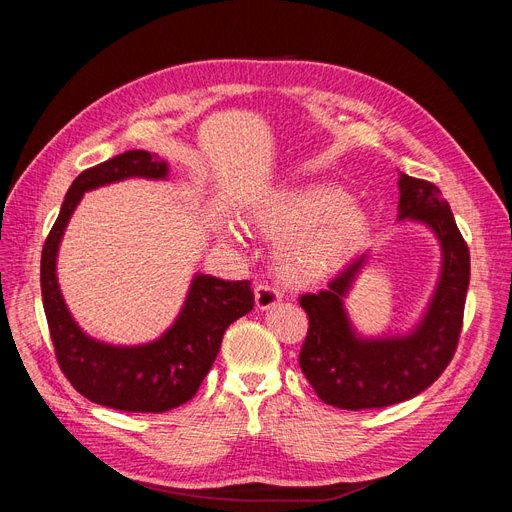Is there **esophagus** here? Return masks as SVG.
Wrapping results in <instances>:
<instances>
[{
	"instance_id": "34e87169",
	"label": "esophagus",
	"mask_w": 512,
	"mask_h": 512,
	"mask_svg": "<svg viewBox=\"0 0 512 512\" xmlns=\"http://www.w3.org/2000/svg\"><path fill=\"white\" fill-rule=\"evenodd\" d=\"M254 297H256V307L262 309V312H265V309H273L277 303L282 301L280 290H275L269 284H258L254 290Z\"/></svg>"
}]
</instances>
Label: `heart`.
I'll list each match as a JSON object with an SVG mask.
<instances>
[{
  "instance_id": "heart-1",
  "label": "heart",
  "mask_w": 512,
  "mask_h": 512,
  "mask_svg": "<svg viewBox=\"0 0 512 512\" xmlns=\"http://www.w3.org/2000/svg\"><path fill=\"white\" fill-rule=\"evenodd\" d=\"M256 226L284 237L277 262L294 284H318L346 265L367 235V215L331 183L275 192L254 209Z\"/></svg>"
}]
</instances>
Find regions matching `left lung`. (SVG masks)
Listing matches in <instances>:
<instances>
[{
    "mask_svg": "<svg viewBox=\"0 0 512 512\" xmlns=\"http://www.w3.org/2000/svg\"><path fill=\"white\" fill-rule=\"evenodd\" d=\"M399 220L421 222L442 247V271L423 320L408 335L365 339L348 320L344 299L367 252L329 282L303 294L309 329L299 365L324 404L344 410L386 408L423 393L451 363L463 327L470 284V250L438 185L399 177Z\"/></svg>",
    "mask_w": 512,
    "mask_h": 512,
    "instance_id": "1",
    "label": "left lung"
}]
</instances>
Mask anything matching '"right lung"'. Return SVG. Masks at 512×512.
<instances>
[{"instance_id":"1","label":"right lung","mask_w":512,"mask_h":512,"mask_svg":"<svg viewBox=\"0 0 512 512\" xmlns=\"http://www.w3.org/2000/svg\"><path fill=\"white\" fill-rule=\"evenodd\" d=\"M130 177L166 179L168 164L149 151H126L76 177L42 247L40 284L57 363L70 384L94 404L123 412H166L190 401L220 352L232 322L252 312L250 282L194 275L181 312L156 342L111 346L91 339L70 316L57 284V250L85 192Z\"/></svg>"}]
</instances>
